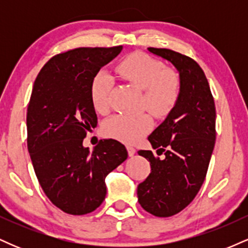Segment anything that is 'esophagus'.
<instances>
[{"mask_svg":"<svg viewBox=\"0 0 248 248\" xmlns=\"http://www.w3.org/2000/svg\"><path fill=\"white\" fill-rule=\"evenodd\" d=\"M126 148H127V152H128V155H129V156H130V157H132V156H134V155H135V153H136L135 148H134V147H132V146H127Z\"/></svg>","mask_w":248,"mask_h":248,"instance_id":"obj_1","label":"esophagus"}]
</instances>
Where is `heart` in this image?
<instances>
[{
  "label": "heart",
  "mask_w": 248,
  "mask_h": 248,
  "mask_svg": "<svg viewBox=\"0 0 248 248\" xmlns=\"http://www.w3.org/2000/svg\"><path fill=\"white\" fill-rule=\"evenodd\" d=\"M116 70L122 78L143 90V104L154 115L163 118L177 104L181 93V80L175 71L164 69L163 62L146 55L135 52L124 57ZM112 78L100 71L92 79L90 88L91 101L96 112L106 113L109 107ZM152 118L147 113L115 114L102 126L105 135L126 143L139 141L152 128Z\"/></svg>",
  "instance_id": "obj_1"
}]
</instances>
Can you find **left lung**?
<instances>
[{
    "mask_svg": "<svg viewBox=\"0 0 248 248\" xmlns=\"http://www.w3.org/2000/svg\"><path fill=\"white\" fill-rule=\"evenodd\" d=\"M170 62L179 73L177 104L148 136L153 149L139 150L150 162L149 176L138 186L139 203L156 217H171L186 209L205 179L216 141V107L209 82L190 57L169 49L148 47Z\"/></svg>",
    "mask_w": 248,
    "mask_h": 248,
    "instance_id": "1",
    "label": "left lung"
}]
</instances>
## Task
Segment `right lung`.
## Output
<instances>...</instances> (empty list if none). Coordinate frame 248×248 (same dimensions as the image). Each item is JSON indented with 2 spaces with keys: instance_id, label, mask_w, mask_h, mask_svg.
I'll list each match as a JSON object with an SVG mask.
<instances>
[{
  "instance_id": "1",
  "label": "right lung",
  "mask_w": 248,
  "mask_h": 248,
  "mask_svg": "<svg viewBox=\"0 0 248 248\" xmlns=\"http://www.w3.org/2000/svg\"><path fill=\"white\" fill-rule=\"evenodd\" d=\"M122 46L79 47L43 66L27 113L28 150L47 198L62 211H94L106 197L105 178L128 157L119 141L100 140L92 153L82 146L98 118L91 101L92 79Z\"/></svg>"
}]
</instances>
